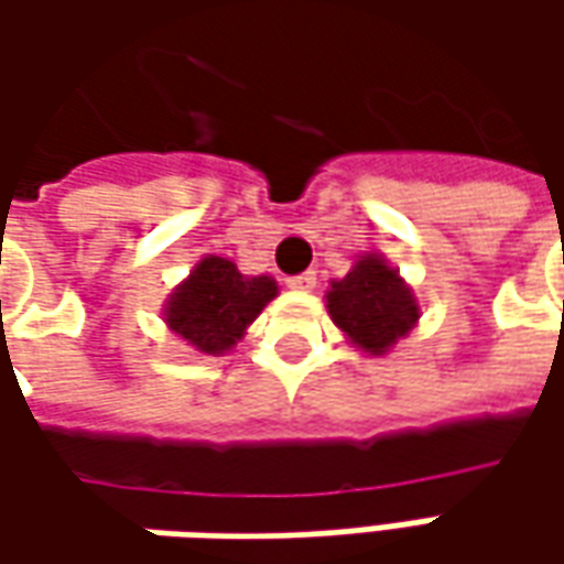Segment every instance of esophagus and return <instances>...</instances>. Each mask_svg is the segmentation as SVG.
<instances>
[{"label":"esophagus","mask_w":564,"mask_h":564,"mask_svg":"<svg viewBox=\"0 0 564 564\" xmlns=\"http://www.w3.org/2000/svg\"><path fill=\"white\" fill-rule=\"evenodd\" d=\"M285 285H289V289H297V292H311V289H316V272L307 270L297 272V275H289Z\"/></svg>","instance_id":"esophagus-1"}]
</instances>
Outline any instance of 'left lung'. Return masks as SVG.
Masks as SVG:
<instances>
[{"mask_svg": "<svg viewBox=\"0 0 564 564\" xmlns=\"http://www.w3.org/2000/svg\"><path fill=\"white\" fill-rule=\"evenodd\" d=\"M329 314L364 351H386L417 323V301L404 289L399 272L379 257H364L355 270L326 294Z\"/></svg>", "mask_w": 564, "mask_h": 564, "instance_id": "1", "label": "left lung"}]
</instances>
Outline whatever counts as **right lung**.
<instances>
[{"instance_id": "right-lung-1", "label": "right lung", "mask_w": 564, "mask_h": 564, "mask_svg": "<svg viewBox=\"0 0 564 564\" xmlns=\"http://www.w3.org/2000/svg\"><path fill=\"white\" fill-rule=\"evenodd\" d=\"M275 297L270 275H241L231 260L206 257L172 294L165 323L197 351L219 355L245 336L248 323Z\"/></svg>"}]
</instances>
